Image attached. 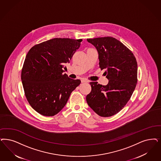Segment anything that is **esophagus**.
I'll use <instances>...</instances> for the list:
<instances>
[{"label":"esophagus","instance_id":"34e87169","mask_svg":"<svg viewBox=\"0 0 161 161\" xmlns=\"http://www.w3.org/2000/svg\"><path fill=\"white\" fill-rule=\"evenodd\" d=\"M81 83H87V82H88V81L86 79H84V78H82L81 80Z\"/></svg>","mask_w":161,"mask_h":161}]
</instances>
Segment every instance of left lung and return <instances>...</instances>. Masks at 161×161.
Returning a JSON list of instances; mask_svg holds the SVG:
<instances>
[{
	"instance_id": "obj_1",
	"label": "left lung",
	"mask_w": 161,
	"mask_h": 161,
	"mask_svg": "<svg viewBox=\"0 0 161 161\" xmlns=\"http://www.w3.org/2000/svg\"><path fill=\"white\" fill-rule=\"evenodd\" d=\"M99 55V67L105 69L107 85L90 82L87 104L100 117L115 115L130 100L137 82V63L132 52L112 37L88 39Z\"/></svg>"
}]
</instances>
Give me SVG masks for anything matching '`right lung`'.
Masks as SVG:
<instances>
[{
	"label": "right lung",
	"mask_w": 161,
	"mask_h": 161,
	"mask_svg": "<svg viewBox=\"0 0 161 161\" xmlns=\"http://www.w3.org/2000/svg\"><path fill=\"white\" fill-rule=\"evenodd\" d=\"M82 39L55 38L34 46L27 54L21 81L28 103L46 117L57 114L67 103L72 91L81 83L63 74Z\"/></svg>",
	"instance_id": "add662e5"
}]
</instances>
